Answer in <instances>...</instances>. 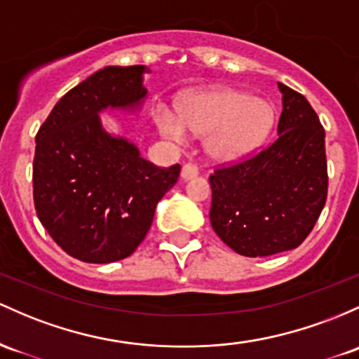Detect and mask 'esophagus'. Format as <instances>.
Listing matches in <instances>:
<instances>
[{
    "instance_id": "1",
    "label": "esophagus",
    "mask_w": 359,
    "mask_h": 359,
    "mask_svg": "<svg viewBox=\"0 0 359 359\" xmlns=\"http://www.w3.org/2000/svg\"><path fill=\"white\" fill-rule=\"evenodd\" d=\"M198 173H199V170L194 163H186L182 167V172H180V177H182V180H191V179H194Z\"/></svg>"
}]
</instances>
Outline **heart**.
I'll list each match as a JSON object with an SVG mask.
<instances>
[{
    "mask_svg": "<svg viewBox=\"0 0 359 359\" xmlns=\"http://www.w3.org/2000/svg\"><path fill=\"white\" fill-rule=\"evenodd\" d=\"M155 122L163 136L186 141L187 131L206 136V153L218 163L242 160L269 133L273 109L266 100L233 88H210L189 93L179 110L158 107Z\"/></svg>",
    "mask_w": 359,
    "mask_h": 359,
    "instance_id": "1",
    "label": "heart"
}]
</instances>
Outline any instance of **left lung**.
Returning <instances> with one entry per match:
<instances>
[{"mask_svg": "<svg viewBox=\"0 0 359 359\" xmlns=\"http://www.w3.org/2000/svg\"><path fill=\"white\" fill-rule=\"evenodd\" d=\"M278 88L283 110L274 143L210 177L212 230L245 257L297 249L327 199L324 128L302 93Z\"/></svg>", "mask_w": 359, "mask_h": 359, "instance_id": "obj_1", "label": "left lung"}]
</instances>
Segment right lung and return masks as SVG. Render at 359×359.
<instances>
[{"mask_svg": "<svg viewBox=\"0 0 359 359\" xmlns=\"http://www.w3.org/2000/svg\"><path fill=\"white\" fill-rule=\"evenodd\" d=\"M147 66H105L71 88L35 136L34 203L66 254L90 264L137 249L180 165L158 168L128 137L104 128L105 110L136 114L148 97Z\"/></svg>", "mask_w": 359, "mask_h": 359, "instance_id": "add662e5", "label": "right lung"}]
</instances>
